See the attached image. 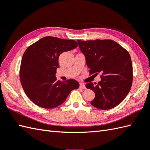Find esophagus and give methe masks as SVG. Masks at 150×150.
Returning <instances> with one entry per match:
<instances>
[{
  "mask_svg": "<svg viewBox=\"0 0 150 150\" xmlns=\"http://www.w3.org/2000/svg\"><path fill=\"white\" fill-rule=\"evenodd\" d=\"M79 88L81 89H86V86H85L84 84H83V83H80Z\"/></svg>",
  "mask_w": 150,
  "mask_h": 150,
  "instance_id": "1",
  "label": "esophagus"
}]
</instances>
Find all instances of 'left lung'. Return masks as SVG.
I'll return each mask as SVG.
<instances>
[{"instance_id":"1","label":"left lung","mask_w":150,"mask_h":150,"mask_svg":"<svg viewBox=\"0 0 150 150\" xmlns=\"http://www.w3.org/2000/svg\"><path fill=\"white\" fill-rule=\"evenodd\" d=\"M85 55L90 75L101 74V81L86 87L95 93L91 104L99 109H112L122 102L129 93L133 81V69L128 51L111 40H77Z\"/></svg>"}]
</instances>
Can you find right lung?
Segmentation results:
<instances>
[{"instance_id": "add662e5", "label": "right lung", "mask_w": 150, "mask_h": 150, "mask_svg": "<svg viewBox=\"0 0 150 150\" xmlns=\"http://www.w3.org/2000/svg\"><path fill=\"white\" fill-rule=\"evenodd\" d=\"M76 41L52 36L41 38L24 52L20 79L24 92L36 105L52 109L63 103L79 83L74 79L61 82L55 76L59 57L77 47Z\"/></svg>"}]
</instances>
